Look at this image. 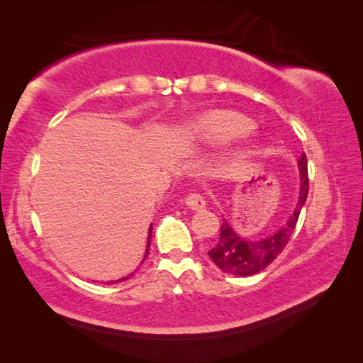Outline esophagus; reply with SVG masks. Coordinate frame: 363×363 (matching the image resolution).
<instances>
[{
	"label": "esophagus",
	"instance_id": "obj_1",
	"mask_svg": "<svg viewBox=\"0 0 363 363\" xmlns=\"http://www.w3.org/2000/svg\"><path fill=\"white\" fill-rule=\"evenodd\" d=\"M184 203H186L190 210H203L206 201L200 194H189L186 199H184Z\"/></svg>",
	"mask_w": 363,
	"mask_h": 363
}]
</instances>
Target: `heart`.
I'll return each mask as SVG.
<instances>
[{
  "label": "heart",
  "instance_id": "obj_1",
  "mask_svg": "<svg viewBox=\"0 0 363 363\" xmlns=\"http://www.w3.org/2000/svg\"><path fill=\"white\" fill-rule=\"evenodd\" d=\"M253 126V121L240 113L230 112V110H216L190 123L189 134L214 140V143H229V140L247 136Z\"/></svg>",
  "mask_w": 363,
  "mask_h": 363
}]
</instances>
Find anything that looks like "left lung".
I'll return each mask as SVG.
<instances>
[{"mask_svg":"<svg viewBox=\"0 0 363 363\" xmlns=\"http://www.w3.org/2000/svg\"><path fill=\"white\" fill-rule=\"evenodd\" d=\"M298 163L301 171V190L298 203L291 216L288 218L286 223L281 225L277 232L262 238V240L247 242L233 232V229L225 219L223 220L220 235L216 247L208 251V255H210L213 262L216 264L220 270H224L227 274L242 275V277L255 275L266 269L269 264L285 250L294 229H296L301 208L304 206L307 194H309V174H307L306 153L301 155Z\"/></svg>","mask_w":363,"mask_h":363,"instance_id":"8db88e82","label":"left lung"}]
</instances>
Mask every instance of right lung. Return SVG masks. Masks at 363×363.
<instances>
[{"label":"right lung","mask_w":363,"mask_h":363,"mask_svg":"<svg viewBox=\"0 0 363 363\" xmlns=\"http://www.w3.org/2000/svg\"><path fill=\"white\" fill-rule=\"evenodd\" d=\"M150 237H152V225H150V229H149V240H147V250H145L144 261H145L147 255H149V248H150ZM131 275H134V274H131ZM131 275H130V277H131ZM130 277H126V279H130ZM126 279H121V280H116V281H123V280H126ZM108 284H113V281H108Z\"/></svg>","instance_id":"obj_1"}]
</instances>
